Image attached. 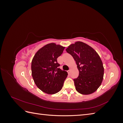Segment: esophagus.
Returning a JSON list of instances; mask_svg holds the SVG:
<instances>
[{"mask_svg":"<svg viewBox=\"0 0 123 123\" xmlns=\"http://www.w3.org/2000/svg\"><path fill=\"white\" fill-rule=\"evenodd\" d=\"M67 72H68V74H70V72H71V70H68V71H67Z\"/></svg>","mask_w":123,"mask_h":123,"instance_id":"34e87169","label":"esophagus"}]
</instances>
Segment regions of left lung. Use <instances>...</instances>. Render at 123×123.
Here are the masks:
<instances>
[{
    "mask_svg": "<svg viewBox=\"0 0 123 123\" xmlns=\"http://www.w3.org/2000/svg\"><path fill=\"white\" fill-rule=\"evenodd\" d=\"M76 62L79 75L74 79L76 91L81 94L94 92L102 84L104 69L97 52L86 43L77 42L66 49Z\"/></svg>",
    "mask_w": 123,
    "mask_h": 123,
    "instance_id": "left-lung-1",
    "label": "left lung"
}]
</instances>
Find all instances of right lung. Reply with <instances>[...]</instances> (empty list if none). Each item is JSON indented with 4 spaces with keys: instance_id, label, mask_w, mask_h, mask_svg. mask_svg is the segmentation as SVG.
<instances>
[{
    "instance_id": "obj_1",
    "label": "right lung",
    "mask_w": 123,
    "mask_h": 123,
    "mask_svg": "<svg viewBox=\"0 0 123 123\" xmlns=\"http://www.w3.org/2000/svg\"><path fill=\"white\" fill-rule=\"evenodd\" d=\"M65 47L54 43L46 44L35 54L31 63L33 80L40 90L48 94L56 93L62 88L68 73L59 68L57 58Z\"/></svg>"
}]
</instances>
